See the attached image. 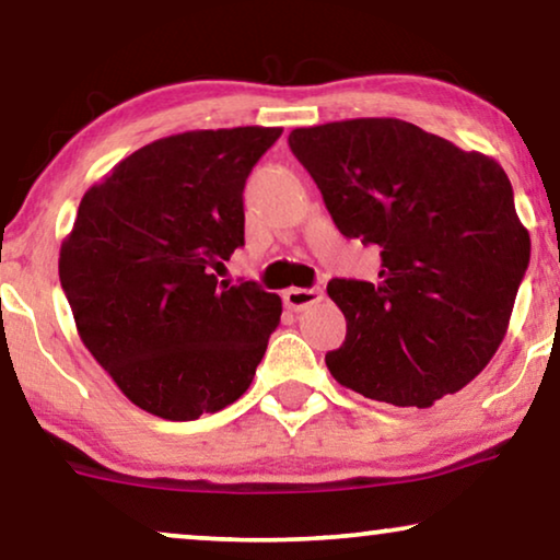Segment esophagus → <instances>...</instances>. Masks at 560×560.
Masks as SVG:
<instances>
[{"mask_svg": "<svg viewBox=\"0 0 560 560\" xmlns=\"http://www.w3.org/2000/svg\"><path fill=\"white\" fill-rule=\"evenodd\" d=\"M285 305L290 311H305L311 305H316L324 301V290L320 288H290L285 290Z\"/></svg>", "mask_w": 560, "mask_h": 560, "instance_id": "1", "label": "esophagus"}]
</instances>
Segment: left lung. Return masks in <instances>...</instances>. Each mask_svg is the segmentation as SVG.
<instances>
[{"label":"left lung","mask_w":560,"mask_h":560,"mask_svg":"<svg viewBox=\"0 0 560 560\" xmlns=\"http://www.w3.org/2000/svg\"><path fill=\"white\" fill-rule=\"evenodd\" d=\"M288 142L339 232L382 249L377 285L328 282L347 318L326 354L334 380L397 408L469 385L500 349L530 262L502 165L393 117L298 127Z\"/></svg>","instance_id":"left-lung-1"}]
</instances>
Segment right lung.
<instances>
[{
	"label": "right lung",
	"instance_id": "right-lung-1",
	"mask_svg": "<svg viewBox=\"0 0 560 560\" xmlns=\"http://www.w3.org/2000/svg\"><path fill=\"white\" fill-rule=\"evenodd\" d=\"M280 135L232 127L163 137L81 198L60 244V285L83 347L150 416L224 410L262 362L280 298L217 272L244 244V183Z\"/></svg>",
	"mask_w": 560,
	"mask_h": 560
}]
</instances>
